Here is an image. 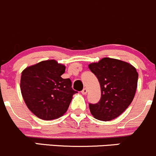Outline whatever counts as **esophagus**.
<instances>
[{
  "mask_svg": "<svg viewBox=\"0 0 156 156\" xmlns=\"http://www.w3.org/2000/svg\"><path fill=\"white\" fill-rule=\"evenodd\" d=\"M87 91H88V90L86 89V88H84V89H83V90H82V94H86V93H87Z\"/></svg>",
  "mask_w": 156,
  "mask_h": 156,
  "instance_id": "1",
  "label": "esophagus"
}]
</instances>
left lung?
<instances>
[{
    "label": "left lung",
    "instance_id": "8db88e82",
    "mask_svg": "<svg viewBox=\"0 0 156 156\" xmlns=\"http://www.w3.org/2000/svg\"><path fill=\"white\" fill-rule=\"evenodd\" d=\"M89 68L98 80L101 91L99 102L89 104L90 112L97 119H114L134 99L137 87V70L128 62L111 58L90 64Z\"/></svg>",
    "mask_w": 156,
    "mask_h": 156
}]
</instances>
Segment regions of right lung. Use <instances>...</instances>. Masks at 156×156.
<instances>
[{
  "label": "right lung",
  "instance_id": "right-lung-1",
  "mask_svg": "<svg viewBox=\"0 0 156 156\" xmlns=\"http://www.w3.org/2000/svg\"><path fill=\"white\" fill-rule=\"evenodd\" d=\"M65 66L55 60L31 65L22 72L20 89L25 104L38 118L52 120L67 112L73 95L70 79H63Z\"/></svg>",
  "mask_w": 156,
  "mask_h": 156
}]
</instances>
